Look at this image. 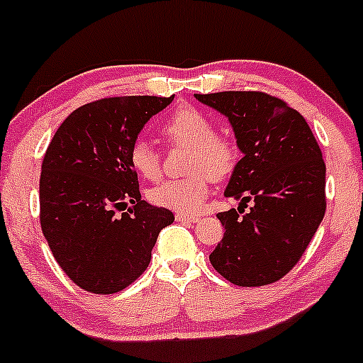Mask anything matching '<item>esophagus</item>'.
Returning <instances> with one entry per match:
<instances>
[{
    "mask_svg": "<svg viewBox=\"0 0 363 363\" xmlns=\"http://www.w3.org/2000/svg\"><path fill=\"white\" fill-rule=\"evenodd\" d=\"M174 218H177V222H182V223H197L199 222V216L185 215V213H177V215H174Z\"/></svg>",
    "mask_w": 363,
    "mask_h": 363,
    "instance_id": "34e87169",
    "label": "esophagus"
}]
</instances>
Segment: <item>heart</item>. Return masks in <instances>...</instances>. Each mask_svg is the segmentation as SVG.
Returning <instances> with one entry per match:
<instances>
[{"instance_id":"obj_1","label":"heart","mask_w":363,"mask_h":363,"mask_svg":"<svg viewBox=\"0 0 363 363\" xmlns=\"http://www.w3.org/2000/svg\"><path fill=\"white\" fill-rule=\"evenodd\" d=\"M162 134L173 143L190 148L189 171H194V174L159 183L148 197L157 206L185 215L199 211L211 182L229 177L236 167V145L229 138L215 134L211 118L196 106L177 108L164 121ZM129 160L134 171L147 180H155L160 174V157L147 140L134 141Z\"/></svg>"}]
</instances>
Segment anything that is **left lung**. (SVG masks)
<instances>
[{
	"instance_id": "obj_1",
	"label": "left lung",
	"mask_w": 363,
	"mask_h": 363,
	"mask_svg": "<svg viewBox=\"0 0 363 363\" xmlns=\"http://www.w3.org/2000/svg\"><path fill=\"white\" fill-rule=\"evenodd\" d=\"M196 99L229 118L242 154L223 194L241 204L253 201L245 215L236 209L216 215L225 233L209 255L211 265L238 286L278 281L306 252L327 208L318 143L297 110L265 92Z\"/></svg>"
}]
</instances>
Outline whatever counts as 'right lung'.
<instances>
[{"label":"right lung","instance_id":"add662e5","mask_svg":"<svg viewBox=\"0 0 363 363\" xmlns=\"http://www.w3.org/2000/svg\"><path fill=\"white\" fill-rule=\"evenodd\" d=\"M173 99L127 96L84 104L59 125L45 152L43 236L62 271L87 292L117 294L136 281L159 233L174 222L169 209L141 201L129 160L145 124Z\"/></svg>","mask_w":363,"mask_h":363}]
</instances>
